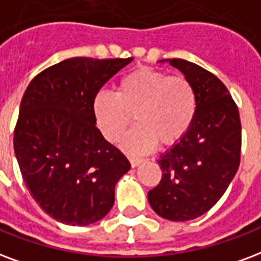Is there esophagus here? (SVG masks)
I'll list each match as a JSON object with an SVG mask.
<instances>
[{"label":"esophagus","mask_w":261,"mask_h":261,"mask_svg":"<svg viewBox=\"0 0 261 261\" xmlns=\"http://www.w3.org/2000/svg\"><path fill=\"white\" fill-rule=\"evenodd\" d=\"M142 162H144V160H141V159H130L131 167H138Z\"/></svg>","instance_id":"34e87169"}]
</instances>
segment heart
I'll list each match as a JSON object with an SVG mask.
<instances>
[{
    "label": "heart",
    "instance_id": "1",
    "mask_svg": "<svg viewBox=\"0 0 261 261\" xmlns=\"http://www.w3.org/2000/svg\"><path fill=\"white\" fill-rule=\"evenodd\" d=\"M196 109V91L186 77L146 67L126 73L116 93L99 91L93 99L97 126L112 142L122 137L134 113L138 124L122 139V148L133 154L150 152L157 141L176 144L192 126Z\"/></svg>",
    "mask_w": 261,
    "mask_h": 261
}]
</instances>
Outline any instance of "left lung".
Instances as JSON below:
<instances>
[{"label":"left lung","instance_id":"8db88e82","mask_svg":"<svg viewBox=\"0 0 261 261\" xmlns=\"http://www.w3.org/2000/svg\"><path fill=\"white\" fill-rule=\"evenodd\" d=\"M179 69L196 91L197 109L185 137L157 159L160 184L148 200L159 216L186 222L220 200L237 174L241 153V120L227 87L200 65L182 59L160 60Z\"/></svg>","mask_w":261,"mask_h":261}]
</instances>
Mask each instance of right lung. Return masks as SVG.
Instances as JSON below:
<instances>
[{
	"label": "right lung",
	"mask_w": 261,
	"mask_h": 261,
	"mask_svg": "<svg viewBox=\"0 0 261 261\" xmlns=\"http://www.w3.org/2000/svg\"><path fill=\"white\" fill-rule=\"evenodd\" d=\"M131 61L67 59L34 77L21 98L13 137L20 172L31 197L60 223L101 220L131 168L97 128L93 113L99 89Z\"/></svg>",
	"instance_id": "obj_1"
}]
</instances>
